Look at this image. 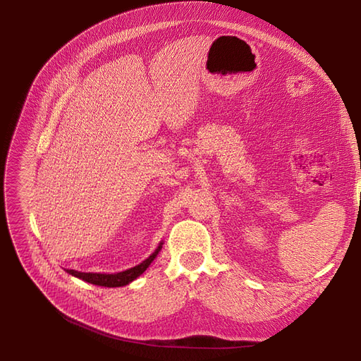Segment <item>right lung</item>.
Instances as JSON below:
<instances>
[{
  "label": "right lung",
  "instance_id": "1",
  "mask_svg": "<svg viewBox=\"0 0 361 361\" xmlns=\"http://www.w3.org/2000/svg\"><path fill=\"white\" fill-rule=\"evenodd\" d=\"M162 248V243L158 245V248L152 253L146 260L141 262L140 265L129 268L126 271L117 272V274H101V272H80L75 269H68V272L73 277H78L87 283H92L96 286H105V288H120L126 286L130 281H134L137 277H140L143 272L149 268V265L154 262V259L158 256V253Z\"/></svg>",
  "mask_w": 361,
  "mask_h": 361
}]
</instances>
